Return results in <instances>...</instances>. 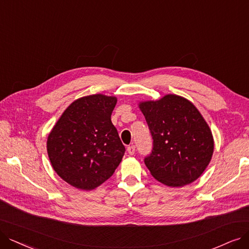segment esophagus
I'll return each instance as SVG.
<instances>
[{
	"label": "esophagus",
	"mask_w": 249,
	"mask_h": 249,
	"mask_svg": "<svg viewBox=\"0 0 249 249\" xmlns=\"http://www.w3.org/2000/svg\"><path fill=\"white\" fill-rule=\"evenodd\" d=\"M127 153L130 154V155H133V154H135V151H136V147H135V145H131V146H128L127 147Z\"/></svg>",
	"instance_id": "esophagus-1"
}]
</instances>
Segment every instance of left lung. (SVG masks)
<instances>
[{
	"instance_id": "8db88e82",
	"label": "left lung",
	"mask_w": 249,
	"mask_h": 249,
	"mask_svg": "<svg viewBox=\"0 0 249 249\" xmlns=\"http://www.w3.org/2000/svg\"><path fill=\"white\" fill-rule=\"evenodd\" d=\"M152 136L151 153L144 162L157 181L171 187L194 182L204 172L213 152L210 126L187 99L166 95L140 104Z\"/></svg>"
}]
</instances>
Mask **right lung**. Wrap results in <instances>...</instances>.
I'll use <instances>...</instances> for the list:
<instances>
[{"instance_id":"obj_1","label":"right lung","mask_w":249,"mask_h":249,"mask_svg":"<svg viewBox=\"0 0 249 249\" xmlns=\"http://www.w3.org/2000/svg\"><path fill=\"white\" fill-rule=\"evenodd\" d=\"M115 97L101 94L77 99L59 118L47 141L58 176L82 190H93L110 178L125 148L111 123Z\"/></svg>"}]
</instances>
